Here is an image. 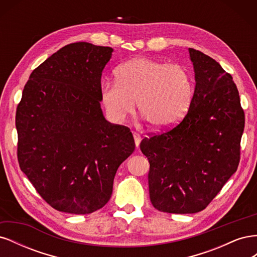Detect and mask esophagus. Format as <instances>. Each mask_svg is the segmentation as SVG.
I'll return each instance as SVG.
<instances>
[{
    "label": "esophagus",
    "mask_w": 257,
    "mask_h": 257,
    "mask_svg": "<svg viewBox=\"0 0 257 257\" xmlns=\"http://www.w3.org/2000/svg\"><path fill=\"white\" fill-rule=\"evenodd\" d=\"M133 137H134V141H135V145H136V147L138 148L139 144H141L142 137H141V135H139L138 133H136V132H133Z\"/></svg>",
    "instance_id": "esophagus-1"
}]
</instances>
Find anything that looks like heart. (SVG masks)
Listing matches in <instances>:
<instances>
[{"label": "heart", "instance_id": "b5f03b06", "mask_svg": "<svg viewBox=\"0 0 257 257\" xmlns=\"http://www.w3.org/2000/svg\"><path fill=\"white\" fill-rule=\"evenodd\" d=\"M102 102L108 118L121 123L138 110L153 127L168 128L188 112L193 81L184 66L149 58H137L115 71V82L103 84Z\"/></svg>", "mask_w": 257, "mask_h": 257}]
</instances>
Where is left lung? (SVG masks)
<instances>
[{
	"label": "left lung",
	"instance_id": "obj_1",
	"mask_svg": "<svg viewBox=\"0 0 257 257\" xmlns=\"http://www.w3.org/2000/svg\"><path fill=\"white\" fill-rule=\"evenodd\" d=\"M195 91L188 113L163 133L145 137L152 206L167 213H196L238 168L244 111L230 74L207 54L189 48Z\"/></svg>",
	"mask_w": 257,
	"mask_h": 257
}]
</instances>
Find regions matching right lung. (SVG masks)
Segmentation results:
<instances>
[{"mask_svg":"<svg viewBox=\"0 0 257 257\" xmlns=\"http://www.w3.org/2000/svg\"><path fill=\"white\" fill-rule=\"evenodd\" d=\"M110 47L64 46L36 67L17 107V157L37 193L62 212L88 214L110 199L118 167L135 150L130 128L100 108Z\"/></svg>","mask_w":257,"mask_h":257,"instance_id":"obj_1","label":"right lung"}]
</instances>
